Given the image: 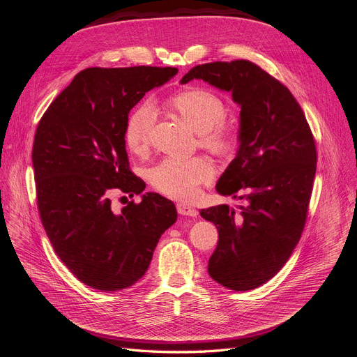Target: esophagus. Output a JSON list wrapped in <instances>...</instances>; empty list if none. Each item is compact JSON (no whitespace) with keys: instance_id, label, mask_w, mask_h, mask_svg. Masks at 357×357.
Returning <instances> with one entry per match:
<instances>
[{"instance_id":"obj_1","label":"esophagus","mask_w":357,"mask_h":357,"mask_svg":"<svg viewBox=\"0 0 357 357\" xmlns=\"http://www.w3.org/2000/svg\"><path fill=\"white\" fill-rule=\"evenodd\" d=\"M176 209H178V213L182 216H190V218L197 216V211L189 205H185V203H178Z\"/></svg>"}]
</instances>
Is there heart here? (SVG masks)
<instances>
[{
	"mask_svg": "<svg viewBox=\"0 0 357 357\" xmlns=\"http://www.w3.org/2000/svg\"><path fill=\"white\" fill-rule=\"evenodd\" d=\"M168 107L197 134V142L218 155L234 154L240 134L237 128L223 119L226 106L213 91L203 87H186L168 98ZM155 112L144 103L132 110L126 126V145L134 154H144L149 146ZM215 167L205 157L189 160L167 158L148 172L151 183L161 193L179 200H190L197 186L211 179Z\"/></svg>",
	"mask_w": 357,
	"mask_h": 357,
	"instance_id": "obj_1",
	"label": "heart"
}]
</instances>
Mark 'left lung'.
I'll return each instance as SVG.
<instances>
[{"label":"left lung","mask_w":357,"mask_h":357,"mask_svg":"<svg viewBox=\"0 0 357 357\" xmlns=\"http://www.w3.org/2000/svg\"><path fill=\"white\" fill-rule=\"evenodd\" d=\"M193 79L230 91L241 109L237 155L216 190L244 205L200 211L219 231L208 271L229 289H254L284 267L301 238L317 172L315 139L292 93L256 63L197 65L181 83Z\"/></svg>","instance_id":"obj_1"}]
</instances>
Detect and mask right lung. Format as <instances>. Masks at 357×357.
Returning <instances> with one entry per match:
<instances>
[{
  "label": "right lung",
  "instance_id": "right-lung-1",
  "mask_svg": "<svg viewBox=\"0 0 357 357\" xmlns=\"http://www.w3.org/2000/svg\"><path fill=\"white\" fill-rule=\"evenodd\" d=\"M176 68H87L50 103L32 148L36 200L55 252L83 284L119 291L148 270L161 234L178 218L174 203L154 192L123 209L114 192L139 195L130 171L126 126L146 91L165 84Z\"/></svg>",
  "mask_w": 357,
  "mask_h": 357
}]
</instances>
